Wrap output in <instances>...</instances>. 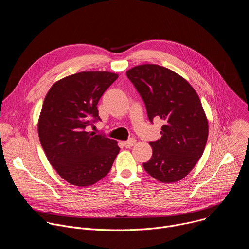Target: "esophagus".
I'll list each match as a JSON object with an SVG mask.
<instances>
[{
    "instance_id": "34e87169",
    "label": "esophagus",
    "mask_w": 249,
    "mask_h": 249,
    "mask_svg": "<svg viewBox=\"0 0 249 249\" xmlns=\"http://www.w3.org/2000/svg\"><path fill=\"white\" fill-rule=\"evenodd\" d=\"M135 143H136V140L132 138V139H130V140H128V141L123 142V145H124V147H126V148H130V147L134 146Z\"/></svg>"
}]
</instances>
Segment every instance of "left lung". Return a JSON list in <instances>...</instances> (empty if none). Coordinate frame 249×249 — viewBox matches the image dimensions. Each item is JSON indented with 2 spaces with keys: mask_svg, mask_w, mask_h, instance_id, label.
<instances>
[{
  "mask_svg": "<svg viewBox=\"0 0 249 249\" xmlns=\"http://www.w3.org/2000/svg\"><path fill=\"white\" fill-rule=\"evenodd\" d=\"M143 98L150 121H164L161 138L150 142L153 156L145 170L163 183L179 181L193 169L206 147L209 126L192 86L173 71L155 64L136 66L126 73Z\"/></svg>",
  "mask_w": 249,
  "mask_h": 249,
  "instance_id": "obj_1",
  "label": "left lung"
}]
</instances>
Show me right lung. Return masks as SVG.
<instances>
[{
	"instance_id": "add662e5",
	"label": "right lung",
	"mask_w": 249,
	"mask_h": 249,
	"mask_svg": "<svg viewBox=\"0 0 249 249\" xmlns=\"http://www.w3.org/2000/svg\"><path fill=\"white\" fill-rule=\"evenodd\" d=\"M118 78L110 72H81L56 82L47 92L38 120L45 155L70 184L90 186L107 174L120 148L115 140L89 132L100 120L98 100Z\"/></svg>"
}]
</instances>
